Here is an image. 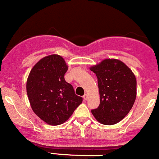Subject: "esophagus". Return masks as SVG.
Instances as JSON below:
<instances>
[{"instance_id":"obj_1","label":"esophagus","mask_w":159,"mask_h":159,"mask_svg":"<svg viewBox=\"0 0 159 159\" xmlns=\"http://www.w3.org/2000/svg\"><path fill=\"white\" fill-rule=\"evenodd\" d=\"M83 98H84V100H87V98H88V95L86 93L83 95Z\"/></svg>"}]
</instances>
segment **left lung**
Here are the masks:
<instances>
[{
	"instance_id": "8db88e82",
	"label": "left lung",
	"mask_w": 159,
	"mask_h": 159,
	"mask_svg": "<svg viewBox=\"0 0 159 159\" xmlns=\"http://www.w3.org/2000/svg\"><path fill=\"white\" fill-rule=\"evenodd\" d=\"M98 78L100 105L91 111L98 122L113 125L127 115L136 97L134 73L122 61L105 59L90 67Z\"/></svg>"
}]
</instances>
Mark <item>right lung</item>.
Listing matches in <instances>:
<instances>
[{
	"label": "right lung",
	"instance_id": "add662e5",
	"mask_svg": "<svg viewBox=\"0 0 159 159\" xmlns=\"http://www.w3.org/2000/svg\"><path fill=\"white\" fill-rule=\"evenodd\" d=\"M67 70L61 56L52 54L37 62L27 79L26 92L32 111L50 125L64 124L83 102V98L64 80Z\"/></svg>",
	"mask_w": 159,
	"mask_h": 159
}]
</instances>
